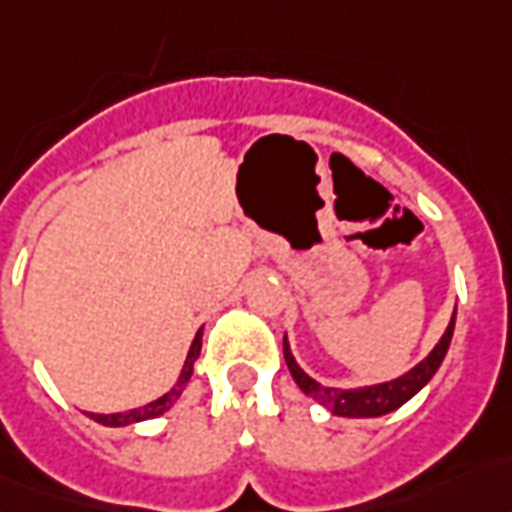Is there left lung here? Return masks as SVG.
<instances>
[{"label": "left lung", "instance_id": "obj_1", "mask_svg": "<svg viewBox=\"0 0 512 512\" xmlns=\"http://www.w3.org/2000/svg\"><path fill=\"white\" fill-rule=\"evenodd\" d=\"M455 330V313L450 324H447L445 335L439 338L431 352L425 354L420 363L409 368L406 374H401L398 379H390V382L379 384H365V387H327V384L316 382L313 376H308L300 368V363L294 360L292 346H289V338L283 335V357H286V365L292 371L294 382L300 387L302 393L311 395L316 404H322L324 409H330L338 417H382V414L395 412L398 406H404L409 398L423 390L425 384L434 379V374L439 371V365L445 360L447 349H450V341H453Z\"/></svg>", "mask_w": 512, "mask_h": 512}]
</instances>
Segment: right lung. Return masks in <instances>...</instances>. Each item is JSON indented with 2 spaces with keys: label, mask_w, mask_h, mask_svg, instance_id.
<instances>
[{
  "label": "right lung",
  "mask_w": 512,
  "mask_h": 512,
  "mask_svg": "<svg viewBox=\"0 0 512 512\" xmlns=\"http://www.w3.org/2000/svg\"><path fill=\"white\" fill-rule=\"evenodd\" d=\"M201 335H204V333L199 330V333H196V338H193V343H190V352H188V357H185V365H182V371H179V379L174 382V387H171L169 393H163L160 398H155V401H149L147 406L130 409V412H117V414L89 412V417H92L95 423L108 425V428H125V425L141 423V420H152V417H160L163 412H169L171 406L179 401L182 390L188 387L190 376H193V365H196V360H199V354H201Z\"/></svg>",
  "instance_id": "right-lung-1"
}]
</instances>
